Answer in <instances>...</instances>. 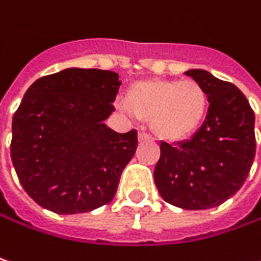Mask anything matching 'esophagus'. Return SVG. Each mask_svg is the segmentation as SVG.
<instances>
[{
	"mask_svg": "<svg viewBox=\"0 0 261 261\" xmlns=\"http://www.w3.org/2000/svg\"><path fill=\"white\" fill-rule=\"evenodd\" d=\"M151 138H150V135L148 134H145V132H140L138 134V141L140 142H144V141H150Z\"/></svg>",
	"mask_w": 261,
	"mask_h": 261,
	"instance_id": "1",
	"label": "esophagus"
}]
</instances>
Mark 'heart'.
Returning <instances> with one entry per match:
<instances>
[{"label":"heart","mask_w":261,"mask_h":261,"mask_svg":"<svg viewBox=\"0 0 261 261\" xmlns=\"http://www.w3.org/2000/svg\"><path fill=\"white\" fill-rule=\"evenodd\" d=\"M123 111L150 120L159 140L181 142L197 132L208 111V95L195 80L150 79L130 84Z\"/></svg>","instance_id":"heart-1"}]
</instances>
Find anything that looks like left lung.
I'll return each mask as SVG.
<instances>
[{
    "label": "left lung",
    "instance_id": "left-lung-1",
    "mask_svg": "<svg viewBox=\"0 0 261 261\" xmlns=\"http://www.w3.org/2000/svg\"><path fill=\"white\" fill-rule=\"evenodd\" d=\"M186 74L205 89L208 114L190 140L175 145L162 141L154 182L168 203L182 210H208L232 197L248 177L255 156V117L234 84L205 69Z\"/></svg>",
    "mask_w": 261,
    "mask_h": 261
}]
</instances>
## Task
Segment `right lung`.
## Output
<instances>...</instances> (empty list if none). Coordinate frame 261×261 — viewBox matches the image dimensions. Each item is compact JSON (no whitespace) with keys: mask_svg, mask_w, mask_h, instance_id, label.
<instances>
[{"mask_svg":"<svg viewBox=\"0 0 261 261\" xmlns=\"http://www.w3.org/2000/svg\"><path fill=\"white\" fill-rule=\"evenodd\" d=\"M121 82L105 69L66 68L31 84L13 117L11 160L40 206L80 214L108 203L134 158L137 130L107 120Z\"/></svg>","mask_w":261,"mask_h":261,"instance_id":"add662e5","label":"right lung"}]
</instances>
